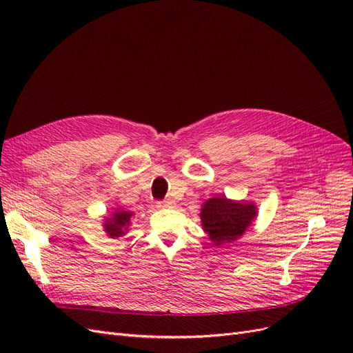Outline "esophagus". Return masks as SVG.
Segmentation results:
<instances>
[{"label": "esophagus", "mask_w": 353, "mask_h": 353, "mask_svg": "<svg viewBox=\"0 0 353 353\" xmlns=\"http://www.w3.org/2000/svg\"><path fill=\"white\" fill-rule=\"evenodd\" d=\"M157 208H160V209H172V208H175V201L172 199H166L163 201H159Z\"/></svg>", "instance_id": "esophagus-1"}]
</instances>
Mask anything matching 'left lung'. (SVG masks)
<instances>
[{"label":"left lung","mask_w":353,"mask_h":353,"mask_svg":"<svg viewBox=\"0 0 353 353\" xmlns=\"http://www.w3.org/2000/svg\"><path fill=\"white\" fill-rule=\"evenodd\" d=\"M258 210L254 203L234 201L225 196L206 200L200 212L201 227L215 245L240 239L252 225Z\"/></svg>","instance_id":"8db88e82"}]
</instances>
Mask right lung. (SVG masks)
<instances>
[{
    "mask_svg": "<svg viewBox=\"0 0 353 353\" xmlns=\"http://www.w3.org/2000/svg\"><path fill=\"white\" fill-rule=\"evenodd\" d=\"M132 218V212L128 210H121V209H114L113 215L110 218H105L104 221V231L110 239H117L125 236V232L128 231V227L131 223Z\"/></svg>",
    "mask_w": 353,
    "mask_h": 353,
    "instance_id": "obj_1",
    "label": "right lung"
}]
</instances>
